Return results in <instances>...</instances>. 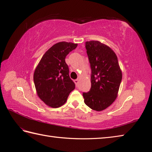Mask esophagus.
<instances>
[{"mask_svg": "<svg viewBox=\"0 0 152 152\" xmlns=\"http://www.w3.org/2000/svg\"><path fill=\"white\" fill-rule=\"evenodd\" d=\"M74 81H75V83L76 84V86H78V84H79V80H78L77 79V80H75Z\"/></svg>", "mask_w": 152, "mask_h": 152, "instance_id": "obj_1", "label": "esophagus"}]
</instances>
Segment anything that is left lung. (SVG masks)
<instances>
[{
  "label": "left lung",
  "mask_w": 152,
  "mask_h": 152,
  "mask_svg": "<svg viewBox=\"0 0 152 152\" xmlns=\"http://www.w3.org/2000/svg\"><path fill=\"white\" fill-rule=\"evenodd\" d=\"M85 47L91 67V88L83 92L85 104L96 111L110 106L115 100L122 72L117 56L111 48L99 41L86 42Z\"/></svg>",
  "instance_id": "left-lung-1"
}]
</instances>
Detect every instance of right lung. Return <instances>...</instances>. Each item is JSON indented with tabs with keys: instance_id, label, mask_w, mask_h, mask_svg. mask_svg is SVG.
Listing matches in <instances>:
<instances>
[{
	"instance_id": "add662e5",
	"label": "right lung",
	"mask_w": 152,
	"mask_h": 152,
	"mask_svg": "<svg viewBox=\"0 0 152 152\" xmlns=\"http://www.w3.org/2000/svg\"><path fill=\"white\" fill-rule=\"evenodd\" d=\"M77 44L58 42L43 56L34 72L33 80L39 98L45 104L57 108L66 103L75 84L69 75L65 58Z\"/></svg>"
}]
</instances>
